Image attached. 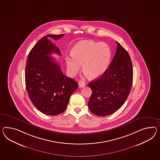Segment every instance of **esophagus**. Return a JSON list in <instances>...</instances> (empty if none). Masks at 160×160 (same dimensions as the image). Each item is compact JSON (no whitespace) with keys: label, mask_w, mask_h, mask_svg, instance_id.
<instances>
[{"label":"esophagus","mask_w":160,"mask_h":160,"mask_svg":"<svg viewBox=\"0 0 160 160\" xmlns=\"http://www.w3.org/2000/svg\"><path fill=\"white\" fill-rule=\"evenodd\" d=\"M78 85H79V86L80 88H83V87L85 86V83L84 82H82V81H79L78 82Z\"/></svg>","instance_id":"1"}]
</instances>
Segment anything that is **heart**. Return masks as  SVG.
I'll return each instance as SVG.
<instances>
[{"label": "heart", "mask_w": 160, "mask_h": 160, "mask_svg": "<svg viewBox=\"0 0 160 160\" xmlns=\"http://www.w3.org/2000/svg\"><path fill=\"white\" fill-rule=\"evenodd\" d=\"M71 56L66 57L67 71L74 77L81 70L86 76L98 78L101 77L109 66L111 58L110 46L104 42L92 41L79 42L72 47Z\"/></svg>", "instance_id": "b5f03b06"}]
</instances>
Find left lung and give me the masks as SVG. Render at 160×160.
<instances>
[{
  "label": "left lung",
  "instance_id": "8db88e82",
  "mask_svg": "<svg viewBox=\"0 0 160 160\" xmlns=\"http://www.w3.org/2000/svg\"><path fill=\"white\" fill-rule=\"evenodd\" d=\"M117 48L110 65L102 75L88 85L92 90L88 107L94 114H112L125 102L133 82L131 59L127 51L117 42Z\"/></svg>",
  "mask_w": 160,
  "mask_h": 160
}]
</instances>
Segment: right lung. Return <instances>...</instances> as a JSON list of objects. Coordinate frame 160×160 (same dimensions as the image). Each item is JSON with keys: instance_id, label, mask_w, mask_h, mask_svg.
I'll return each instance as SVG.
<instances>
[{"instance_id": "1", "label": "right lung", "mask_w": 160, "mask_h": 160, "mask_svg": "<svg viewBox=\"0 0 160 160\" xmlns=\"http://www.w3.org/2000/svg\"><path fill=\"white\" fill-rule=\"evenodd\" d=\"M63 36L49 34L41 38L30 51L25 67L29 98L38 110L48 115L66 110L71 95L78 88L77 81L62 74L60 64L49 56L61 53L48 38L58 40Z\"/></svg>"}]
</instances>
